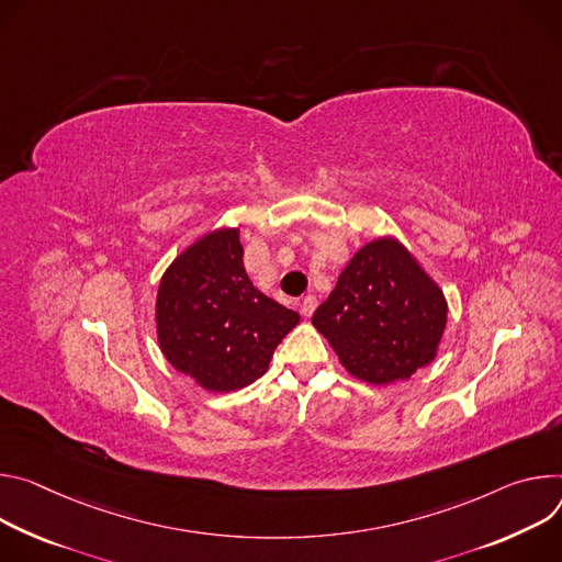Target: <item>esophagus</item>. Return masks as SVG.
Masks as SVG:
<instances>
[{
	"label": "esophagus",
	"instance_id": "34e87169",
	"mask_svg": "<svg viewBox=\"0 0 562 562\" xmlns=\"http://www.w3.org/2000/svg\"><path fill=\"white\" fill-rule=\"evenodd\" d=\"M301 315L303 317H313V313L317 310V296L315 294H307L301 299Z\"/></svg>",
	"mask_w": 562,
	"mask_h": 562
}]
</instances>
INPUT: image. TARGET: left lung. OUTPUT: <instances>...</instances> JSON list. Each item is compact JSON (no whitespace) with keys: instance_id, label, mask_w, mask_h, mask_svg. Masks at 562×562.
Here are the masks:
<instances>
[{"instance_id":"8db88e82","label":"left lung","mask_w":562,"mask_h":562,"mask_svg":"<svg viewBox=\"0 0 562 562\" xmlns=\"http://www.w3.org/2000/svg\"><path fill=\"white\" fill-rule=\"evenodd\" d=\"M447 313L438 283L397 238L384 236L348 261L313 326L352 378L384 386L435 359Z\"/></svg>"}]
</instances>
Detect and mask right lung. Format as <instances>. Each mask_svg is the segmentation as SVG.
I'll use <instances>...</instances> for the list:
<instances>
[{"label": "right lung", "mask_w": 562, "mask_h": 562, "mask_svg": "<svg viewBox=\"0 0 562 562\" xmlns=\"http://www.w3.org/2000/svg\"><path fill=\"white\" fill-rule=\"evenodd\" d=\"M299 324L243 268L238 229L201 236L167 268L156 296L158 344L167 361L212 393L257 382L274 348Z\"/></svg>", "instance_id": "obj_1"}]
</instances>
